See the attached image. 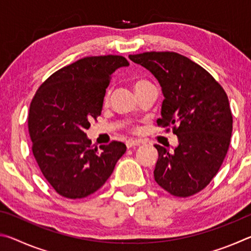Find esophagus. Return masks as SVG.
<instances>
[{"label": "esophagus", "instance_id": "esophagus-1", "mask_svg": "<svg viewBox=\"0 0 251 251\" xmlns=\"http://www.w3.org/2000/svg\"><path fill=\"white\" fill-rule=\"evenodd\" d=\"M143 142L139 141V139H128V141H126V146L127 148H130V147H134V146H139L141 145Z\"/></svg>", "mask_w": 251, "mask_h": 251}]
</instances>
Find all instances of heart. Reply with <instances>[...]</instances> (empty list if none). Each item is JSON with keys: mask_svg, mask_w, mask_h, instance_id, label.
Instances as JSON below:
<instances>
[{"mask_svg": "<svg viewBox=\"0 0 251 251\" xmlns=\"http://www.w3.org/2000/svg\"><path fill=\"white\" fill-rule=\"evenodd\" d=\"M147 84H150V83L146 82V80H144V79H136L135 82H134V88H135V91L139 90V88L143 87V86H145V85H147Z\"/></svg>", "mask_w": 251, "mask_h": 251, "instance_id": "1", "label": "heart"}]
</instances>
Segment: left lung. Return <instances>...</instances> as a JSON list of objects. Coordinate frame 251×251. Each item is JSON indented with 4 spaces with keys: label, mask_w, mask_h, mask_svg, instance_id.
I'll list each match as a JSON object with an SVG mask.
<instances>
[{
    "label": "left lung",
    "mask_w": 251,
    "mask_h": 251,
    "mask_svg": "<svg viewBox=\"0 0 251 251\" xmlns=\"http://www.w3.org/2000/svg\"><path fill=\"white\" fill-rule=\"evenodd\" d=\"M128 57L159 82L165 99L157 125H172L178 137L172 151L155 145V180L173 196H193L209 184L227 155L232 115L226 92L205 69L178 53L146 52Z\"/></svg>",
    "instance_id": "1"
}]
</instances>
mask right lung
Returning <instances> with one entry per match:
<instances>
[{
	"label": "right lung",
	"mask_w": 251,
	"mask_h": 251,
	"mask_svg": "<svg viewBox=\"0 0 251 251\" xmlns=\"http://www.w3.org/2000/svg\"><path fill=\"white\" fill-rule=\"evenodd\" d=\"M128 65L120 55L80 58L50 75L34 95L27 118L32 151L61 196L95 193L125 154L126 145L116 141L94 148L85 130L100 115L110 76Z\"/></svg>",
	"instance_id": "add662e5"
}]
</instances>
